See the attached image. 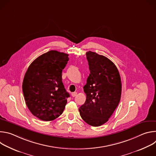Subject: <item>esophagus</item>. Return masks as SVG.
Instances as JSON below:
<instances>
[{"label": "esophagus", "instance_id": "34e87169", "mask_svg": "<svg viewBox=\"0 0 156 156\" xmlns=\"http://www.w3.org/2000/svg\"><path fill=\"white\" fill-rule=\"evenodd\" d=\"M76 95H77V93L76 92H74V93H72V97H75Z\"/></svg>", "mask_w": 156, "mask_h": 156}]
</instances>
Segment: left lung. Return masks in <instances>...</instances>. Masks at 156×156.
<instances>
[{
	"label": "left lung",
	"mask_w": 156,
	"mask_h": 156,
	"mask_svg": "<svg viewBox=\"0 0 156 156\" xmlns=\"http://www.w3.org/2000/svg\"><path fill=\"white\" fill-rule=\"evenodd\" d=\"M90 74L84 86L86 99L79 108L82 119L93 126L106 123L118 106L122 83L115 65L104 55L86 52Z\"/></svg>",
	"instance_id": "obj_1"
}]
</instances>
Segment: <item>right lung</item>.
Here are the masks:
<instances>
[{
    "mask_svg": "<svg viewBox=\"0 0 156 156\" xmlns=\"http://www.w3.org/2000/svg\"><path fill=\"white\" fill-rule=\"evenodd\" d=\"M69 54L50 51L36 58L25 75L22 89L31 114L43 121H52L63 112L70 94L62 81Z\"/></svg>",
    "mask_w": 156,
    "mask_h": 156,
    "instance_id": "right-lung-1",
    "label": "right lung"
}]
</instances>
